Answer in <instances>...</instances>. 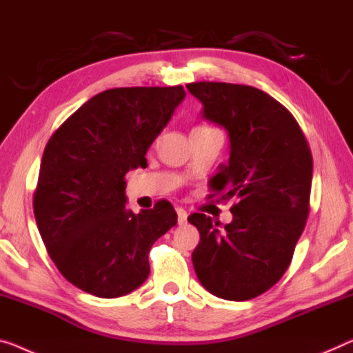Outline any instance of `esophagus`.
<instances>
[{
	"label": "esophagus",
	"mask_w": 353,
	"mask_h": 353,
	"mask_svg": "<svg viewBox=\"0 0 353 353\" xmlns=\"http://www.w3.org/2000/svg\"><path fill=\"white\" fill-rule=\"evenodd\" d=\"M176 212H177L179 223H185V222H187V217H188L187 210L183 209V208H176Z\"/></svg>",
	"instance_id": "1"
}]
</instances>
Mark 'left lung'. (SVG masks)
<instances>
[{
	"instance_id": "8db88e82",
	"label": "left lung",
	"mask_w": 353,
	"mask_h": 353,
	"mask_svg": "<svg viewBox=\"0 0 353 353\" xmlns=\"http://www.w3.org/2000/svg\"><path fill=\"white\" fill-rule=\"evenodd\" d=\"M187 88L201 101L203 119L227 130L230 159L209 185L236 199L225 227L206 214L188 217L199 231L193 268L209 293L245 301L270 290L290 265L309 214L312 155L293 115L259 88L225 82Z\"/></svg>"
}]
</instances>
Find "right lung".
Listing matches in <instances>:
<instances>
[{"label":"right lung","instance_id":"add662e5","mask_svg":"<svg viewBox=\"0 0 353 353\" xmlns=\"http://www.w3.org/2000/svg\"><path fill=\"white\" fill-rule=\"evenodd\" d=\"M183 98L182 85L104 90L47 143L36 223L59 271L81 290L119 298L149 277L152 245L177 214L166 199L139 214L126 209L125 174L147 166V150Z\"/></svg>","mask_w":353,"mask_h":353}]
</instances>
